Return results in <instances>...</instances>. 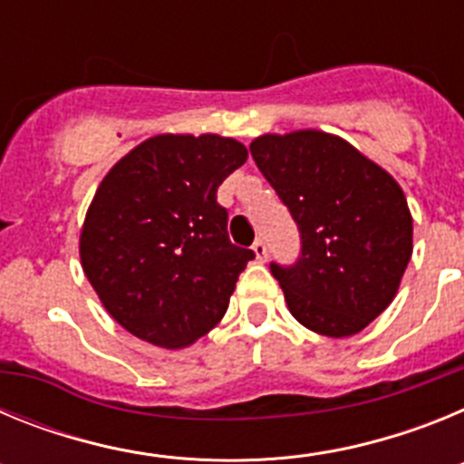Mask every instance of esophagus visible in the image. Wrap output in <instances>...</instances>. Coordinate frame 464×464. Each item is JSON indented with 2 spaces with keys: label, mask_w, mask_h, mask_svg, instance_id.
Here are the masks:
<instances>
[{
  "label": "esophagus",
  "mask_w": 464,
  "mask_h": 464,
  "mask_svg": "<svg viewBox=\"0 0 464 464\" xmlns=\"http://www.w3.org/2000/svg\"><path fill=\"white\" fill-rule=\"evenodd\" d=\"M253 253H256L257 260L265 262V260H267V244H265L262 239H257L256 244H253Z\"/></svg>",
  "instance_id": "34e87169"
}]
</instances>
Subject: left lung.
Here are the masks:
<instances>
[{"mask_svg": "<svg viewBox=\"0 0 464 464\" xmlns=\"http://www.w3.org/2000/svg\"><path fill=\"white\" fill-rule=\"evenodd\" d=\"M251 155L302 235V256L272 274L290 314L311 332L351 337L395 299L413 251L400 183L337 134H262Z\"/></svg>", "mask_w": 464, "mask_h": 464, "instance_id": "1", "label": "left lung"}]
</instances>
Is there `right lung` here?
<instances>
[{
  "label": "right lung",
  "mask_w": 464,
  "mask_h": 464,
  "mask_svg": "<svg viewBox=\"0 0 464 464\" xmlns=\"http://www.w3.org/2000/svg\"><path fill=\"white\" fill-rule=\"evenodd\" d=\"M248 158L220 134H158L111 167L81 227V265L130 334L186 348L218 325L253 251L227 237L220 183Z\"/></svg>",
  "instance_id": "1"
}]
</instances>
